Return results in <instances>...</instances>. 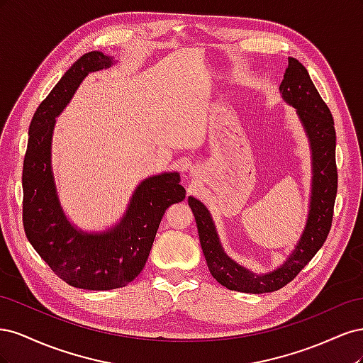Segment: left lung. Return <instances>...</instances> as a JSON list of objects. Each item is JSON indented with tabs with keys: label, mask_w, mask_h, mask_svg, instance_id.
Listing matches in <instances>:
<instances>
[{
	"label": "left lung",
	"mask_w": 363,
	"mask_h": 363,
	"mask_svg": "<svg viewBox=\"0 0 363 363\" xmlns=\"http://www.w3.org/2000/svg\"><path fill=\"white\" fill-rule=\"evenodd\" d=\"M280 92L284 100L296 108L311 139L313 156L311 212L304 233L289 259L280 268L265 276H256L239 267L223 251L212 218L204 204L192 196L188 200L199 228L200 244L208 271L218 283L230 291L263 294L286 286L323 247L332 228L337 192L336 131L332 112L316 91L309 72L296 59L289 57V67L284 72Z\"/></svg>",
	"instance_id": "obj_1"
}]
</instances>
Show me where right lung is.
<instances>
[{"mask_svg":"<svg viewBox=\"0 0 363 363\" xmlns=\"http://www.w3.org/2000/svg\"><path fill=\"white\" fill-rule=\"evenodd\" d=\"M112 57L86 52L63 74L36 108L28 128L23 168V223L27 239L52 272L74 288L108 291L124 288L145 267L164 211L184 200L177 172L142 182L115 228L86 235L63 215L51 172V135L56 118L84 77L108 68Z\"/></svg>","mask_w":363,"mask_h":363,"instance_id":"add662e5","label":"right lung"}]
</instances>
